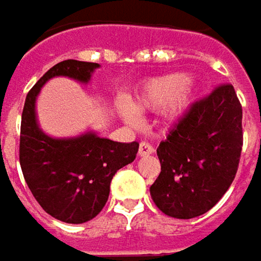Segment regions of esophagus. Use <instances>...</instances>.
<instances>
[{"label":"esophagus","mask_w":261,"mask_h":261,"mask_svg":"<svg viewBox=\"0 0 261 261\" xmlns=\"http://www.w3.org/2000/svg\"><path fill=\"white\" fill-rule=\"evenodd\" d=\"M154 152V146L148 142H140L139 145V155L140 157H145V155H149Z\"/></svg>","instance_id":"obj_1"}]
</instances>
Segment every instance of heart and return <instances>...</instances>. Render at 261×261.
<instances>
[{"instance_id":"1","label":"heart","mask_w":261,"mask_h":261,"mask_svg":"<svg viewBox=\"0 0 261 261\" xmlns=\"http://www.w3.org/2000/svg\"><path fill=\"white\" fill-rule=\"evenodd\" d=\"M189 83L187 75L184 74H171L160 79L148 81L136 98V109H159L162 106H169V113L172 116H178L187 109L190 102V90L186 87ZM122 118L127 122H136V113L128 106H121L119 109Z\"/></svg>"}]
</instances>
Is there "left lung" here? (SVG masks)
Here are the masks:
<instances>
[{
    "label": "left lung",
    "mask_w": 261,
    "mask_h": 261,
    "mask_svg": "<svg viewBox=\"0 0 261 261\" xmlns=\"http://www.w3.org/2000/svg\"><path fill=\"white\" fill-rule=\"evenodd\" d=\"M243 145L242 106L231 84L192 102L157 148L162 172L149 192L168 216L204 215L234 180Z\"/></svg>",
    "instance_id": "obj_1"
}]
</instances>
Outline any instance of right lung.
I'll return each instance as SVG.
<instances>
[{"instance_id":"right-lung-1","label":"right lung","mask_w":261,"mask_h":261,"mask_svg":"<svg viewBox=\"0 0 261 261\" xmlns=\"http://www.w3.org/2000/svg\"><path fill=\"white\" fill-rule=\"evenodd\" d=\"M98 63L63 60L54 65L28 92L22 110L19 162L27 186L40 207L53 218L83 224L106 205L115 174L134 162L139 143H122L86 133L71 139H53L39 128L36 98L53 77L87 83Z\"/></svg>"}]
</instances>
